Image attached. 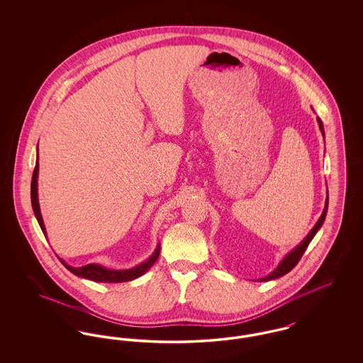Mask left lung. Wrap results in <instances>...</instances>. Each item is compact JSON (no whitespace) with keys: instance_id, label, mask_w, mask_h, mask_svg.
Returning <instances> with one entry per match:
<instances>
[{"instance_id":"left-lung-1","label":"left lung","mask_w":363,"mask_h":363,"mask_svg":"<svg viewBox=\"0 0 363 363\" xmlns=\"http://www.w3.org/2000/svg\"><path fill=\"white\" fill-rule=\"evenodd\" d=\"M317 122H318V126H320V130H321L323 136H325L324 126H323V121L317 117ZM327 211H328V197H327L325 207H324V211H323V213H321L320 219L317 220V223H315L314 227L311 228V233L306 235V238H305L303 241L301 242V243H299L294 250H291V252H290L284 259H281V262L277 265V268L274 271V272H271L269 275H267L265 277H261V279H259V281H268V280H272V279H277V277H283V275L289 274V272L293 269L294 267L298 264V261H299L301 257L303 256L305 250L308 249L309 243H311V240L314 238V235L317 234V231L320 230V227H321L323 223H324L325 216H327Z\"/></svg>"}]
</instances>
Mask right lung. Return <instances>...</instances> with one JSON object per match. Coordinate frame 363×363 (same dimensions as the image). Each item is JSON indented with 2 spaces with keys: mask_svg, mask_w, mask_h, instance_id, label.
<instances>
[{
  "mask_svg": "<svg viewBox=\"0 0 363 363\" xmlns=\"http://www.w3.org/2000/svg\"><path fill=\"white\" fill-rule=\"evenodd\" d=\"M38 172H39V162L36 159V164H35L34 173H33V181H31V203H33V209H34L35 216L38 219V223L40 225L43 234L46 235V228L43 225V219L40 215V208H39V203H38ZM160 253V245L156 246L154 255L141 262L138 267L130 268V269H108L104 268L99 264H86L84 267L80 268H74L68 265L64 259H60V261L64 264V267L67 269H69L70 272L76 277H84V279H89L94 281H101V283H122V281H129L133 279H138V277L144 275L154 264L156 259L159 257Z\"/></svg>",
  "mask_w": 363,
  "mask_h": 363,
  "instance_id": "right-lung-1",
  "label": "right lung"
}]
</instances>
